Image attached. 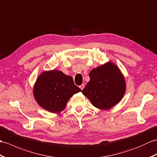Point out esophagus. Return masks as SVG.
Wrapping results in <instances>:
<instances>
[{"instance_id":"esophagus-1","label":"esophagus","mask_w":157,"mask_h":157,"mask_svg":"<svg viewBox=\"0 0 157 157\" xmlns=\"http://www.w3.org/2000/svg\"><path fill=\"white\" fill-rule=\"evenodd\" d=\"M84 86H84V84H82L81 86H79V87H80V89H81V90H83V88H84Z\"/></svg>"}]
</instances>
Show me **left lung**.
I'll use <instances>...</instances> for the list:
<instances>
[{
    "label": "left lung",
    "mask_w": 157,
    "mask_h": 157,
    "mask_svg": "<svg viewBox=\"0 0 157 157\" xmlns=\"http://www.w3.org/2000/svg\"><path fill=\"white\" fill-rule=\"evenodd\" d=\"M90 82L82 94L100 110H108L122 100L126 91L124 78L116 65L110 61L90 71Z\"/></svg>",
    "instance_id": "left-lung-1"
}]
</instances>
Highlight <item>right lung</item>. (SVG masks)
Segmentation results:
<instances>
[{
  "mask_svg": "<svg viewBox=\"0 0 157 157\" xmlns=\"http://www.w3.org/2000/svg\"><path fill=\"white\" fill-rule=\"evenodd\" d=\"M82 90L74 84L70 76L58 70L43 72L36 81L33 95L38 104L53 113L63 110L69 99Z\"/></svg>",
  "mask_w": 157,
  "mask_h": 157,
  "instance_id": "right-lung-1",
  "label": "right lung"
}]
</instances>
